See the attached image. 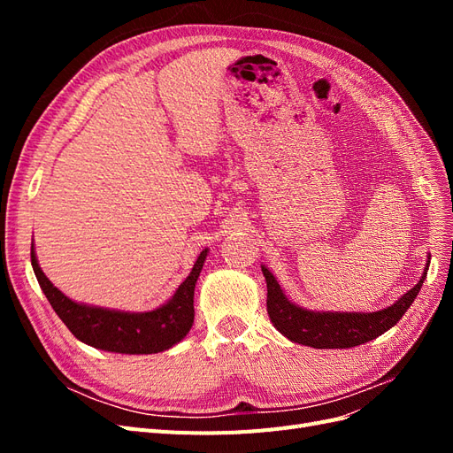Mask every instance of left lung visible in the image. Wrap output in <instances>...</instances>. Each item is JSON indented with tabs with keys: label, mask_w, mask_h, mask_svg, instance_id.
I'll return each mask as SVG.
<instances>
[{
	"label": "left lung",
	"mask_w": 453,
	"mask_h": 453,
	"mask_svg": "<svg viewBox=\"0 0 453 453\" xmlns=\"http://www.w3.org/2000/svg\"><path fill=\"white\" fill-rule=\"evenodd\" d=\"M429 263L431 260L425 263V270L419 281L414 285V289H410L391 306L372 313L306 310L291 303V300L285 296L278 280L273 278V273L263 265L260 268H263V273L266 278V310L270 315V321L283 336L295 342V344H303L318 349H346L361 346L365 342L381 336L383 333L389 331L391 326L399 323L406 310L412 306L425 278H427Z\"/></svg>",
	"instance_id": "obj_1"
}]
</instances>
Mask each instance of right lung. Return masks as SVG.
<instances>
[{"instance_id":"obj_1","label":"right lung","mask_w":453,"mask_h":453,"mask_svg":"<svg viewBox=\"0 0 453 453\" xmlns=\"http://www.w3.org/2000/svg\"><path fill=\"white\" fill-rule=\"evenodd\" d=\"M205 257L208 250L198 255L193 270L168 303L150 311H120L67 298L41 270L32 245V266L41 291L72 334L96 349L127 355L170 349L188 334L195 321V287Z\"/></svg>"}]
</instances>
